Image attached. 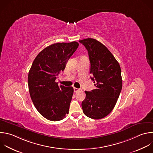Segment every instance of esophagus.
<instances>
[{"label": "esophagus", "mask_w": 153, "mask_h": 153, "mask_svg": "<svg viewBox=\"0 0 153 153\" xmlns=\"http://www.w3.org/2000/svg\"><path fill=\"white\" fill-rule=\"evenodd\" d=\"M79 91H80V89H78L77 88H74V92H77Z\"/></svg>", "instance_id": "1"}]
</instances>
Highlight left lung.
Instances as JSON below:
<instances>
[{
	"label": "left lung",
	"instance_id": "8db88e82",
	"mask_svg": "<svg viewBox=\"0 0 153 153\" xmlns=\"http://www.w3.org/2000/svg\"><path fill=\"white\" fill-rule=\"evenodd\" d=\"M88 52L91 79L96 88L85 91L82 108L88 117L99 120L108 115L114 108L122 89L121 67L108 48L98 41L86 38L79 41Z\"/></svg>",
	"mask_w": 153,
	"mask_h": 153
}]
</instances>
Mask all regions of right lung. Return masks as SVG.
Masks as SVG:
<instances>
[{
    "label": "right lung",
    "mask_w": 153,
    "mask_h": 153,
    "mask_svg": "<svg viewBox=\"0 0 153 153\" xmlns=\"http://www.w3.org/2000/svg\"><path fill=\"white\" fill-rule=\"evenodd\" d=\"M79 45L73 41L45 47L36 56L29 70L27 80L30 98L38 112L48 120L60 121L68 114L73 88L59 86L55 80Z\"/></svg>",
    "instance_id": "right-lung-1"
}]
</instances>
